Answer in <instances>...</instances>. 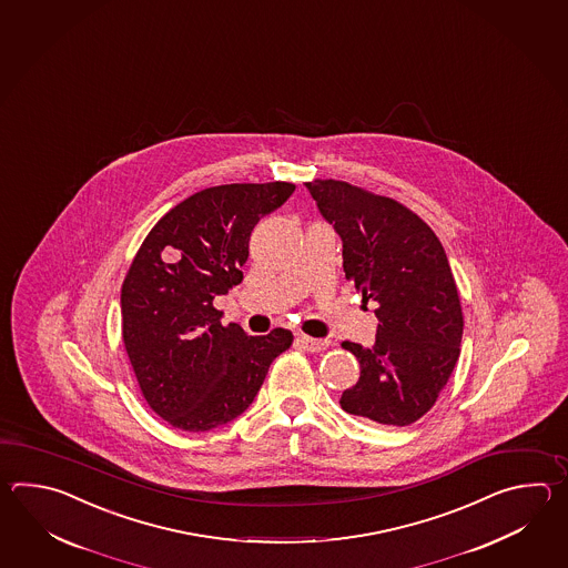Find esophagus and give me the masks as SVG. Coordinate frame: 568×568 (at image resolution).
Wrapping results in <instances>:
<instances>
[{
	"instance_id": "34e87169",
	"label": "esophagus",
	"mask_w": 568,
	"mask_h": 568,
	"mask_svg": "<svg viewBox=\"0 0 568 568\" xmlns=\"http://www.w3.org/2000/svg\"><path fill=\"white\" fill-rule=\"evenodd\" d=\"M298 343H301L302 349L311 351V353H318V351H325L328 347L326 338L306 337V335H301Z\"/></svg>"
}]
</instances>
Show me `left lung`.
<instances>
[{
  "label": "left lung",
  "mask_w": 568,
  "mask_h": 568,
  "mask_svg": "<svg viewBox=\"0 0 568 568\" xmlns=\"http://www.w3.org/2000/svg\"><path fill=\"white\" fill-rule=\"evenodd\" d=\"M343 242V270L375 302L372 349L343 343L362 375L341 408L374 423L408 426L435 406L460 353L459 292L435 231L398 201L343 181L306 182Z\"/></svg>",
  "instance_id": "left-lung-1"
}]
</instances>
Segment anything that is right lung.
Returning <instances> with one entry per match:
<instances>
[{"label": "right lung", "instance_id": "obj_1", "mask_svg": "<svg viewBox=\"0 0 568 568\" xmlns=\"http://www.w3.org/2000/svg\"><path fill=\"white\" fill-rule=\"evenodd\" d=\"M292 182L221 184L184 199L148 233L121 286V335L150 408L174 428L205 433L250 408L270 363L292 345L274 328L252 337L213 306L243 280L257 221Z\"/></svg>", "mask_w": 568, "mask_h": 568}]
</instances>
